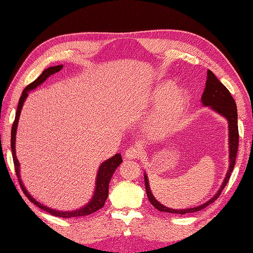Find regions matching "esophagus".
Segmentation results:
<instances>
[{
    "mask_svg": "<svg viewBox=\"0 0 253 253\" xmlns=\"http://www.w3.org/2000/svg\"><path fill=\"white\" fill-rule=\"evenodd\" d=\"M140 154H141V150L139 149V147H131L126 151L125 157L126 159H135V158H138Z\"/></svg>",
    "mask_w": 253,
    "mask_h": 253,
    "instance_id": "obj_1",
    "label": "esophagus"
}]
</instances>
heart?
I'll use <instances>...</instances> for the list:
<instances>
[{
  "mask_svg": "<svg viewBox=\"0 0 253 253\" xmlns=\"http://www.w3.org/2000/svg\"><path fill=\"white\" fill-rule=\"evenodd\" d=\"M151 103L160 108L147 126V133L152 139H164L185 126L189 111L190 99L185 91L177 90L171 82H164L153 90Z\"/></svg>",
  "mask_w": 253,
  "mask_h": 253,
  "instance_id": "heart-1",
  "label": "heart"
}]
</instances>
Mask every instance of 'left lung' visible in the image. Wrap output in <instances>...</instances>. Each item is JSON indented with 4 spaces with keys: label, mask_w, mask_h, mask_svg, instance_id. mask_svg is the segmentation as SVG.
<instances>
[{
    "label": "left lung",
    "mask_w": 253,
    "mask_h": 253,
    "mask_svg": "<svg viewBox=\"0 0 253 253\" xmlns=\"http://www.w3.org/2000/svg\"><path fill=\"white\" fill-rule=\"evenodd\" d=\"M201 101L204 106H209V108L220 115L221 117L226 118L228 121V129H229V169L225 176V179L221 183L220 188L213 197H211L208 202L204 203L203 205L193 207V208H187V209H172L169 207H166L163 204H160L156 198L153 195L149 178L147 173L144 172V183H145V191H147V195L150 203L153 207L160 211V212H167V213H173V214H187V213H193L201 211L207 206L212 204L214 201H216L218 196L220 195L221 191L226 187L227 182L230 178V175L233 171V168L235 165V158L237 153V147H239V127H237V109L233 97L231 96L230 91L227 89V87L221 83L210 70L207 72V81H206V87L204 93L202 95Z\"/></svg>",
    "instance_id": "1"
}]
</instances>
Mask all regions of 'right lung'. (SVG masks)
Returning a JSON list of instances; mask_svg holds the SVG:
<instances>
[{
	"instance_id": "add662e5",
	"label": "right lung",
	"mask_w": 253,
	"mask_h": 253,
	"mask_svg": "<svg viewBox=\"0 0 253 253\" xmlns=\"http://www.w3.org/2000/svg\"><path fill=\"white\" fill-rule=\"evenodd\" d=\"M62 67H63V65L61 64V65L50 66V67L46 68V70H45L39 76V77H38L34 82L30 83L29 85H27L24 88V90H23L22 96L20 97V100H19L18 110H17V113H16V118H14V122L12 125V127H11V152H12L14 169H16V173H17V176H18L20 186L23 190V193H24L27 196L28 200L32 203H34L35 205H37L42 210L46 211L49 214H51V215H55V216H58V217H63V218H71V217L89 215V214L94 213L97 210L102 208V207L104 206L106 198H108V196H109L110 180L112 178L114 172L116 171L117 168L122 163V157H121V154H119V153H118V154L114 155L110 159H106L105 162H103L100 165V167H99V169H98V172H97V176H96V188L94 190L93 197L90 198V201L86 205H84L83 207H81V208H79L77 210L60 211V210H55V209L48 208V207H46L45 205L36 201V198H34L32 195L29 194V192L26 190L24 185H23V181L21 179V174H20V163H19V160H18L17 155H16V135H17L18 124H19V119H20V115H21L23 104H24L29 91H32L36 87L41 85V84L45 80H46L49 77V76L60 72L61 70H62Z\"/></svg>"
}]
</instances>
